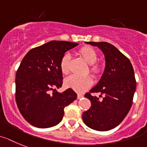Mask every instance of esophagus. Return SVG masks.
<instances>
[{
  "label": "esophagus",
  "mask_w": 147,
  "mask_h": 147,
  "mask_svg": "<svg viewBox=\"0 0 147 147\" xmlns=\"http://www.w3.org/2000/svg\"><path fill=\"white\" fill-rule=\"evenodd\" d=\"M83 96H84L83 94H81V93H78V96L77 97H78V99L81 98Z\"/></svg>",
  "instance_id": "obj_1"
}]
</instances>
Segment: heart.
I'll return each instance as SVG.
<instances>
[{
  "label": "heart",
  "instance_id": "obj_1",
  "mask_svg": "<svg viewBox=\"0 0 147 147\" xmlns=\"http://www.w3.org/2000/svg\"><path fill=\"white\" fill-rule=\"evenodd\" d=\"M78 55L86 60V62L90 64V71L93 76H98L102 71V66L98 63V55L93 48L90 46H85L81 48L78 51ZM69 54L66 53L62 57L60 63V70L63 74H67L69 71L70 63ZM92 79L90 76H78L76 75H71L65 79L64 84L66 87L71 88L77 92H83L86 89L92 85Z\"/></svg>",
  "mask_w": 147,
  "mask_h": 147
}]
</instances>
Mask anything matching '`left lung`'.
Wrapping results in <instances>:
<instances>
[{
	"mask_svg": "<svg viewBox=\"0 0 147 147\" xmlns=\"http://www.w3.org/2000/svg\"><path fill=\"white\" fill-rule=\"evenodd\" d=\"M98 47L105 57L106 65L101 79L84 96L91 107L83 113L84 123L90 129L104 131L119 125L129 113L136 90L133 66L129 58L115 46L105 42H86ZM100 93L99 97L92 93Z\"/></svg>",
	"mask_w": 147,
	"mask_h": 147,
	"instance_id": "left-lung-1",
	"label": "left lung"
}]
</instances>
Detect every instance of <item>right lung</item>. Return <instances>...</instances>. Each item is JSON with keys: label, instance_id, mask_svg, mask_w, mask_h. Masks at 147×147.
Masks as SVG:
<instances>
[{"label": "right lung", "instance_id": "obj_1", "mask_svg": "<svg viewBox=\"0 0 147 147\" xmlns=\"http://www.w3.org/2000/svg\"><path fill=\"white\" fill-rule=\"evenodd\" d=\"M78 43L51 41L32 49L24 56L16 76V101L27 122L37 128L57 125L63 119L64 108L77 98L71 88L62 93V57Z\"/></svg>", "mask_w": 147, "mask_h": 147}]
</instances>
